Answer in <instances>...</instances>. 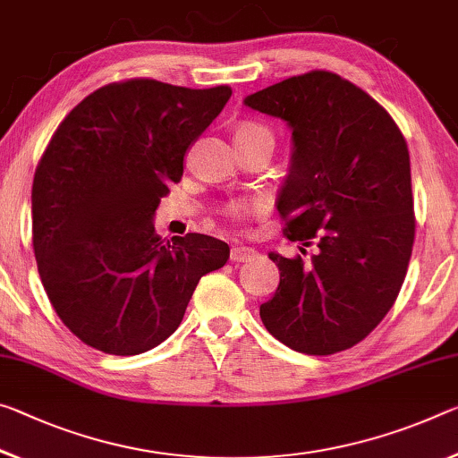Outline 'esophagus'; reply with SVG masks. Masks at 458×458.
I'll use <instances>...</instances> for the list:
<instances>
[{
    "mask_svg": "<svg viewBox=\"0 0 458 458\" xmlns=\"http://www.w3.org/2000/svg\"><path fill=\"white\" fill-rule=\"evenodd\" d=\"M259 255L255 249H250V246H234V249L230 250V260L232 263H246V260H252Z\"/></svg>",
    "mask_w": 458,
    "mask_h": 458,
    "instance_id": "1",
    "label": "esophagus"
}]
</instances>
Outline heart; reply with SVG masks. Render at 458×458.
<instances>
[{
	"label": "heart",
	"instance_id": "obj_1",
	"mask_svg": "<svg viewBox=\"0 0 458 458\" xmlns=\"http://www.w3.org/2000/svg\"><path fill=\"white\" fill-rule=\"evenodd\" d=\"M236 134H268V130L263 128V126H259V124H244V126L238 128ZM268 136H271V134H268Z\"/></svg>",
	"mask_w": 458,
	"mask_h": 458
}]
</instances>
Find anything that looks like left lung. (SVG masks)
<instances>
[{"mask_svg": "<svg viewBox=\"0 0 458 458\" xmlns=\"http://www.w3.org/2000/svg\"><path fill=\"white\" fill-rule=\"evenodd\" d=\"M244 106L292 130V166L277 199L285 236L306 255L285 259L260 306L265 328L306 354L354 346L386 318L408 273L413 217L410 152L391 115L328 71L289 77Z\"/></svg>", "mask_w": 458, "mask_h": 458, "instance_id": "obj_1", "label": "left lung"}]
</instances>
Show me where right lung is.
<instances>
[{"label": "right lung", "mask_w": 458, "mask_h": 458, "mask_svg": "<svg viewBox=\"0 0 458 458\" xmlns=\"http://www.w3.org/2000/svg\"><path fill=\"white\" fill-rule=\"evenodd\" d=\"M232 96L155 79L110 83L72 107L32 185V244L63 324L101 352H147L179 328L199 279L226 265V242L155 232L187 150Z\"/></svg>", "instance_id": "add662e5"}]
</instances>
